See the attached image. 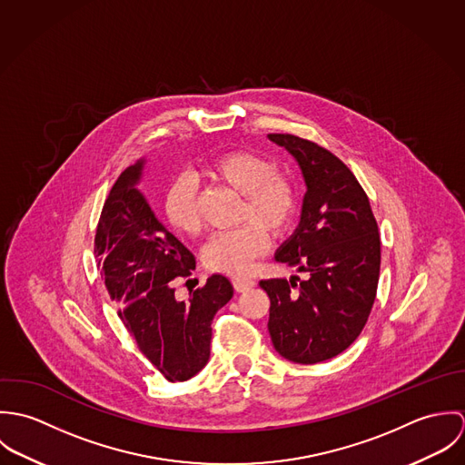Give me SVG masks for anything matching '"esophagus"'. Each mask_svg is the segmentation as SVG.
<instances>
[{
    "label": "esophagus",
    "instance_id": "1",
    "mask_svg": "<svg viewBox=\"0 0 465 465\" xmlns=\"http://www.w3.org/2000/svg\"><path fill=\"white\" fill-rule=\"evenodd\" d=\"M254 284H256V281L251 279V277H232V286H234L236 292H247Z\"/></svg>",
    "mask_w": 465,
    "mask_h": 465
}]
</instances>
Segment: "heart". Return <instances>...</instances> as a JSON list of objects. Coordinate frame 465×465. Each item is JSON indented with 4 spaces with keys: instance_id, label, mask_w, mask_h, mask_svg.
Returning <instances> with one entry per match:
<instances>
[{
    "instance_id": "1",
    "label": "heart",
    "mask_w": 465,
    "mask_h": 465,
    "mask_svg": "<svg viewBox=\"0 0 465 465\" xmlns=\"http://www.w3.org/2000/svg\"><path fill=\"white\" fill-rule=\"evenodd\" d=\"M203 173L243 197L242 220H249L234 231L214 234L203 247V263L214 272L242 275L268 249L264 230L281 234L290 225L297 209L295 188L288 179L275 175L273 163L247 150L218 155ZM164 213L179 232L199 234L202 220L197 184L192 177L181 175L168 186Z\"/></svg>"
}]
</instances>
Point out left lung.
<instances>
[{
    "label": "left lung",
    "mask_w": 465,
    "mask_h": 465,
    "mask_svg": "<svg viewBox=\"0 0 465 465\" xmlns=\"http://www.w3.org/2000/svg\"><path fill=\"white\" fill-rule=\"evenodd\" d=\"M268 139L295 159L306 184L299 225L273 258L308 273L260 281L270 297L268 332L282 358L319 363L345 351L369 319L381 263L378 223L360 183L331 152L290 134Z\"/></svg>",
    "instance_id": "8db88e82"
}]
</instances>
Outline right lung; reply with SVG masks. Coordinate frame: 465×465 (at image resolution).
<instances>
[{"label": "right lung", "mask_w": 465, "mask_h": 465, "mask_svg": "<svg viewBox=\"0 0 465 465\" xmlns=\"http://www.w3.org/2000/svg\"><path fill=\"white\" fill-rule=\"evenodd\" d=\"M146 159L127 168L104 203L94 254L111 301L141 352L168 381H186L209 361L211 322L232 297L222 273L179 301L175 277L195 270V256L155 216L137 188Z\"/></svg>", "instance_id": "1"}]
</instances>
